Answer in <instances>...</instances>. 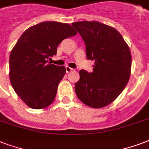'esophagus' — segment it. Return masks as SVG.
<instances>
[{
    "label": "esophagus",
    "mask_w": 149,
    "mask_h": 149,
    "mask_svg": "<svg viewBox=\"0 0 149 149\" xmlns=\"http://www.w3.org/2000/svg\"><path fill=\"white\" fill-rule=\"evenodd\" d=\"M74 69H72V68H70V67H68V66H66V72L67 73H70V71H72Z\"/></svg>",
    "instance_id": "esophagus-1"
}]
</instances>
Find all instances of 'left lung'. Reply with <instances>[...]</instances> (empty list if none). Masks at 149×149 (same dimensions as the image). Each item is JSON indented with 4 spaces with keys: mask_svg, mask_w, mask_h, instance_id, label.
<instances>
[{
    "mask_svg": "<svg viewBox=\"0 0 149 149\" xmlns=\"http://www.w3.org/2000/svg\"><path fill=\"white\" fill-rule=\"evenodd\" d=\"M83 39L86 57L94 60L93 71H79L77 97L89 107L104 108L119 96L130 76L131 53L120 33L97 21L72 23Z\"/></svg>",
    "mask_w": 149,
    "mask_h": 149,
    "instance_id": "1",
    "label": "left lung"
}]
</instances>
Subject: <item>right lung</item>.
Listing matches in <instances>:
<instances>
[{
	"instance_id": "1",
	"label": "right lung",
	"mask_w": 149,
	"mask_h": 149,
	"mask_svg": "<svg viewBox=\"0 0 149 149\" xmlns=\"http://www.w3.org/2000/svg\"><path fill=\"white\" fill-rule=\"evenodd\" d=\"M76 34L68 23L49 21L28 28L18 40L10 54V81L28 107L42 109L53 102L66 68L47 60L63 39Z\"/></svg>"
}]
</instances>
